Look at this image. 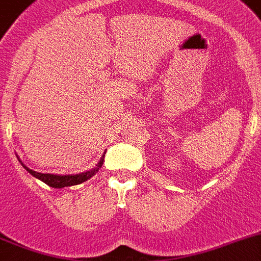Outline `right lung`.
Masks as SVG:
<instances>
[{
    "instance_id": "1",
    "label": "right lung",
    "mask_w": 261,
    "mask_h": 261,
    "mask_svg": "<svg viewBox=\"0 0 261 261\" xmlns=\"http://www.w3.org/2000/svg\"><path fill=\"white\" fill-rule=\"evenodd\" d=\"M103 159H105V155H102L101 160L98 162L97 166H95L93 169H90V171L83 172V173H79V174H64V176H61V174H51V173H40V172H36V171H32V169H30L27 166H24V164L21 163V162L20 163L21 166L24 167V169H27V171L32 174L33 177L41 180L42 182L51 186V188L61 189V188H66V186L79 185V184H83L87 180H89L90 177H93V176L99 171V168H101L102 164H103Z\"/></svg>"
}]
</instances>
